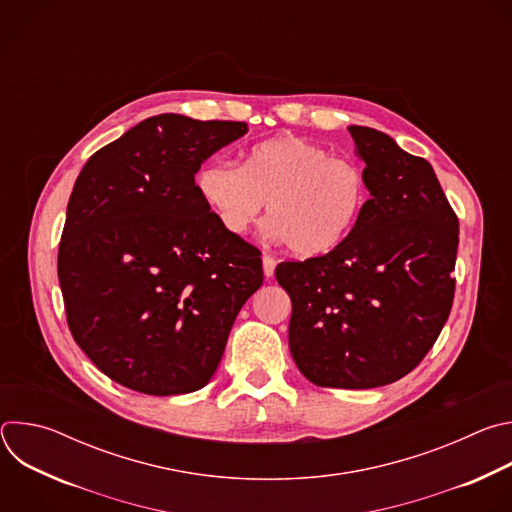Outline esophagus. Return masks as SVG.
Wrapping results in <instances>:
<instances>
[{"instance_id":"1","label":"esophagus","mask_w":512,"mask_h":512,"mask_svg":"<svg viewBox=\"0 0 512 512\" xmlns=\"http://www.w3.org/2000/svg\"><path fill=\"white\" fill-rule=\"evenodd\" d=\"M275 265H277V263H275L273 257H269V255L263 257V275H265V279H271V277H273Z\"/></svg>"}]
</instances>
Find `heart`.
Segmentation results:
<instances>
[{
    "mask_svg": "<svg viewBox=\"0 0 512 512\" xmlns=\"http://www.w3.org/2000/svg\"><path fill=\"white\" fill-rule=\"evenodd\" d=\"M196 190L233 237H245L267 204L271 237L300 257H322L342 247L371 196L360 164L296 135L253 145L241 166L225 160L202 164Z\"/></svg>",
    "mask_w": 512,
    "mask_h": 512,
    "instance_id": "obj_1",
    "label": "heart"
}]
</instances>
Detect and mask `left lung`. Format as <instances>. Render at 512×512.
<instances>
[{
  "label": "left lung",
  "instance_id": "8db88e82",
  "mask_svg": "<svg viewBox=\"0 0 512 512\" xmlns=\"http://www.w3.org/2000/svg\"><path fill=\"white\" fill-rule=\"evenodd\" d=\"M369 204L348 241L275 269L291 298L289 350L318 387L375 389L411 373L454 302L458 216L429 162L383 131L348 127Z\"/></svg>",
  "mask_w": 512,
  "mask_h": 512
}]
</instances>
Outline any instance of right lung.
Here are the masks:
<instances>
[{"mask_svg": "<svg viewBox=\"0 0 512 512\" xmlns=\"http://www.w3.org/2000/svg\"><path fill=\"white\" fill-rule=\"evenodd\" d=\"M245 133L243 121L150 117L95 152L72 188L58 247L66 322L131 391L202 389L263 283L261 253L218 225L194 182Z\"/></svg>", "mask_w": 512, "mask_h": 512, "instance_id": "right-lung-1", "label": "right lung"}]
</instances>
